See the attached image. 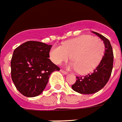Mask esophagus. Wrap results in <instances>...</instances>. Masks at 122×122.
Wrapping results in <instances>:
<instances>
[{
  "label": "esophagus",
  "mask_w": 122,
  "mask_h": 122,
  "mask_svg": "<svg viewBox=\"0 0 122 122\" xmlns=\"http://www.w3.org/2000/svg\"><path fill=\"white\" fill-rule=\"evenodd\" d=\"M60 72L62 73V74H65V75H66L67 74H68V72H66V71H63V70H60Z\"/></svg>",
  "instance_id": "1"
}]
</instances>
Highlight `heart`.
Segmentation results:
<instances>
[{
  "label": "heart",
  "mask_w": 122,
  "mask_h": 122,
  "mask_svg": "<svg viewBox=\"0 0 122 122\" xmlns=\"http://www.w3.org/2000/svg\"><path fill=\"white\" fill-rule=\"evenodd\" d=\"M105 51V45L99 38L82 36L68 40L62 46H54L50 52V58L60 64L71 58L68 68L85 74L93 71L100 63Z\"/></svg>",
  "instance_id": "obj_1"
}]
</instances>
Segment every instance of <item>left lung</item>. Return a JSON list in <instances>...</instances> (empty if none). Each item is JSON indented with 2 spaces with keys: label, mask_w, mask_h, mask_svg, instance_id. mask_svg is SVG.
<instances>
[{
  "label": "left lung",
  "mask_w": 122,
  "mask_h": 122,
  "mask_svg": "<svg viewBox=\"0 0 122 122\" xmlns=\"http://www.w3.org/2000/svg\"><path fill=\"white\" fill-rule=\"evenodd\" d=\"M93 33L103 41L105 54L99 64L91 74L85 76H76V81L72 85L74 91L84 95L95 93L102 89L108 82L113 69V54L110 41L101 34L95 31Z\"/></svg>",
  "instance_id": "obj_1"
}]
</instances>
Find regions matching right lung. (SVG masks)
<instances>
[{
  "label": "right lung",
  "instance_id": "1",
  "mask_svg": "<svg viewBox=\"0 0 122 122\" xmlns=\"http://www.w3.org/2000/svg\"><path fill=\"white\" fill-rule=\"evenodd\" d=\"M51 45L29 41L13 51L11 58V78L17 89L27 97L43 92L50 74L60 68L51 62L49 53Z\"/></svg>",
  "mask_w": 122,
  "mask_h": 122
}]
</instances>
